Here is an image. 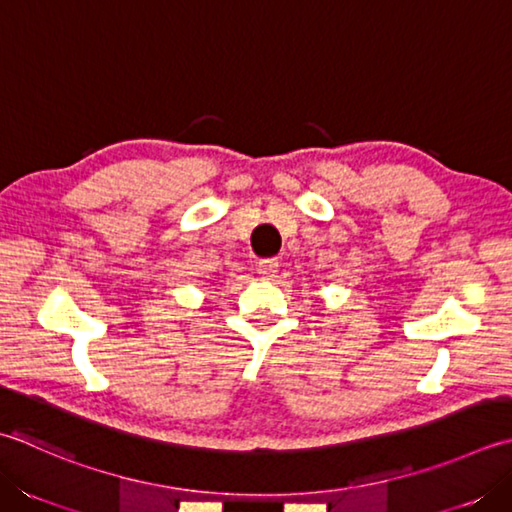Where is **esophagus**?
I'll return each instance as SVG.
<instances>
[{
    "mask_svg": "<svg viewBox=\"0 0 512 512\" xmlns=\"http://www.w3.org/2000/svg\"><path fill=\"white\" fill-rule=\"evenodd\" d=\"M277 268H279V262H277L275 257H270V259H262V262H259V266H257L259 275L266 277V279L273 277V275L277 273Z\"/></svg>",
    "mask_w": 512,
    "mask_h": 512,
    "instance_id": "1",
    "label": "esophagus"
}]
</instances>
